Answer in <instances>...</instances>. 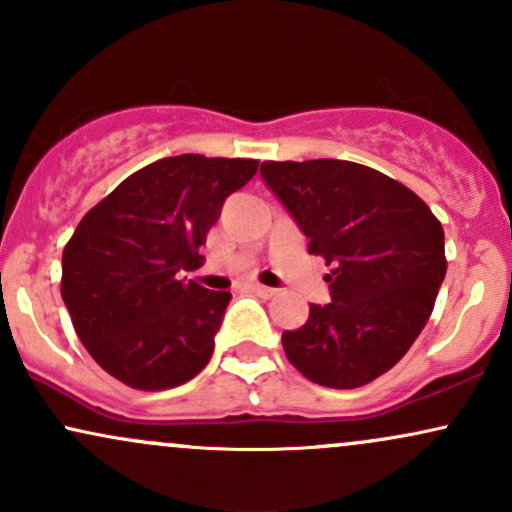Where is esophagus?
<instances>
[{"mask_svg":"<svg viewBox=\"0 0 512 512\" xmlns=\"http://www.w3.org/2000/svg\"><path fill=\"white\" fill-rule=\"evenodd\" d=\"M250 289L255 291L257 296H262V298H274L276 296V289H269V286H262V284H252Z\"/></svg>","mask_w":512,"mask_h":512,"instance_id":"esophagus-1","label":"esophagus"}]
</instances>
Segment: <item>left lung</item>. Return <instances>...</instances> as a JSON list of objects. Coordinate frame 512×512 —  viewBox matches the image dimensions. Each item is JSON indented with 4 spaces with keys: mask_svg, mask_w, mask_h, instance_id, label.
I'll return each mask as SVG.
<instances>
[{
    "mask_svg": "<svg viewBox=\"0 0 512 512\" xmlns=\"http://www.w3.org/2000/svg\"><path fill=\"white\" fill-rule=\"evenodd\" d=\"M260 173L325 257L332 303L310 305L303 327L281 334L308 380L351 390L380 378L409 351L445 279V233L402 182L361 163L264 161Z\"/></svg>",
    "mask_w": 512,
    "mask_h": 512,
    "instance_id": "left-lung-1",
    "label": "left lung"
}]
</instances>
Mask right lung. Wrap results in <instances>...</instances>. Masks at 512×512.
<instances>
[{
	"label": "right lung",
	"mask_w": 512,
	"mask_h": 512,
	"mask_svg": "<svg viewBox=\"0 0 512 512\" xmlns=\"http://www.w3.org/2000/svg\"><path fill=\"white\" fill-rule=\"evenodd\" d=\"M255 158L168 156L129 175L62 252V301L93 361L134 390L178 387L209 363L228 291L180 279Z\"/></svg>",
	"instance_id": "obj_1"
}]
</instances>
